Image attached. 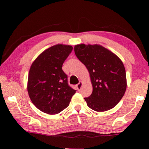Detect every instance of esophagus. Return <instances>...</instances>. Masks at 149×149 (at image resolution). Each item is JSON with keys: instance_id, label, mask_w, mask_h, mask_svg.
Here are the masks:
<instances>
[{"instance_id": "obj_1", "label": "esophagus", "mask_w": 149, "mask_h": 149, "mask_svg": "<svg viewBox=\"0 0 149 149\" xmlns=\"http://www.w3.org/2000/svg\"><path fill=\"white\" fill-rule=\"evenodd\" d=\"M76 87H77V89L78 91H80L81 88V87H82V82H81V81H79V84H78L76 85Z\"/></svg>"}]
</instances>
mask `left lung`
Wrapping results in <instances>:
<instances>
[{
    "label": "left lung",
    "instance_id": "left-lung-1",
    "mask_svg": "<svg viewBox=\"0 0 149 149\" xmlns=\"http://www.w3.org/2000/svg\"><path fill=\"white\" fill-rule=\"evenodd\" d=\"M75 54L89 72L93 92L84 99L92 110L112 109L125 94L127 81L123 63L116 55L99 45H75Z\"/></svg>",
    "mask_w": 149,
    "mask_h": 149
}]
</instances>
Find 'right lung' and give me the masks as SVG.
<instances>
[{
    "label": "right lung",
    "mask_w": 149,
    "mask_h": 149,
    "mask_svg": "<svg viewBox=\"0 0 149 149\" xmlns=\"http://www.w3.org/2000/svg\"><path fill=\"white\" fill-rule=\"evenodd\" d=\"M72 50L70 45H54L42 52L30 68L27 91L33 104L42 112L58 114L68 107L76 92L62 69Z\"/></svg>",
    "instance_id": "add662e5"
}]
</instances>
